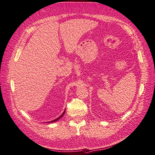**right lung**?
<instances>
[{"mask_svg":"<svg viewBox=\"0 0 155 155\" xmlns=\"http://www.w3.org/2000/svg\"><path fill=\"white\" fill-rule=\"evenodd\" d=\"M65 112H66V109H65V110L64 111V112L62 113V114H61V116H59L58 118H57L56 119H54V120H51V121H50V122H48V123H52V122H56V121H57V120H58L61 118V117H62V116L64 115V113H65Z\"/></svg>","mask_w":155,"mask_h":155,"instance_id":"add662e5","label":"right lung"}]
</instances>
